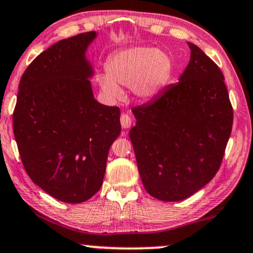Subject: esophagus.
Wrapping results in <instances>:
<instances>
[{"instance_id":"1","label":"esophagus","mask_w":253,"mask_h":253,"mask_svg":"<svg viewBox=\"0 0 253 253\" xmlns=\"http://www.w3.org/2000/svg\"><path fill=\"white\" fill-rule=\"evenodd\" d=\"M120 123H121V126H123V128L127 129L129 128L130 125H132V120H130L128 114H123V116L120 117Z\"/></svg>"}]
</instances>
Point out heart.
<instances>
[{
  "label": "heart",
  "instance_id": "obj_1",
  "mask_svg": "<svg viewBox=\"0 0 253 253\" xmlns=\"http://www.w3.org/2000/svg\"><path fill=\"white\" fill-rule=\"evenodd\" d=\"M107 73L95 77L99 87L111 100H119L120 86L132 87L140 100L155 98L170 81L172 60L165 51L153 46H130L113 53L106 63Z\"/></svg>",
  "mask_w": 253,
  "mask_h": 253
}]
</instances>
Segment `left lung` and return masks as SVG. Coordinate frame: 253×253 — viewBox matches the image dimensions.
Segmentation results:
<instances>
[{
    "label": "left lung",
    "instance_id": "obj_1",
    "mask_svg": "<svg viewBox=\"0 0 253 253\" xmlns=\"http://www.w3.org/2000/svg\"><path fill=\"white\" fill-rule=\"evenodd\" d=\"M176 84L134 107L129 137L142 184L165 202L185 200L202 189L222 164L233 112L224 76L197 45Z\"/></svg>",
    "mask_w": 253,
    "mask_h": 253
}]
</instances>
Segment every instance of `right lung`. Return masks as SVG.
Segmentation results:
<instances>
[{"mask_svg":"<svg viewBox=\"0 0 253 253\" xmlns=\"http://www.w3.org/2000/svg\"><path fill=\"white\" fill-rule=\"evenodd\" d=\"M89 31L62 40L36 57L22 76L14 134L28 175L50 196L82 203L100 189L120 110L98 103L86 56Z\"/></svg>","mask_w":253,"mask_h":253,"instance_id":"1","label":"right lung"}]
</instances>
